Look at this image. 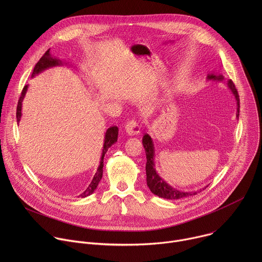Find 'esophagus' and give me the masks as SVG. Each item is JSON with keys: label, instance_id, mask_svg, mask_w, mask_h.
Segmentation results:
<instances>
[{"label": "esophagus", "instance_id": "1", "mask_svg": "<svg viewBox=\"0 0 262 262\" xmlns=\"http://www.w3.org/2000/svg\"><path fill=\"white\" fill-rule=\"evenodd\" d=\"M125 130L128 136H137L140 134V125L134 120L128 121L125 125Z\"/></svg>", "mask_w": 262, "mask_h": 262}]
</instances>
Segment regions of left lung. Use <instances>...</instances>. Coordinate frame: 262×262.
I'll list each match as a JSON object with an SVG mask.
<instances>
[{
    "instance_id": "8db88e82",
    "label": "left lung",
    "mask_w": 262,
    "mask_h": 262,
    "mask_svg": "<svg viewBox=\"0 0 262 262\" xmlns=\"http://www.w3.org/2000/svg\"><path fill=\"white\" fill-rule=\"evenodd\" d=\"M207 81H224V77L222 74H207L206 77ZM228 89L232 92L235 100H236V118L238 119L239 116V96L237 93V90L233 84V82L231 80L227 81L226 83ZM142 143L145 149V154H146V176H147V185L148 188L150 189L151 193H154L155 195L164 198V199H169V200H177V199H182V198H186L189 196H194L197 194V192H184L181 190H177L175 188H173L172 185H170L169 183H167V181H165L157 172L156 169V162H155V156H156V151H155V144L154 141L151 139V137L149 136L148 134H146L143 139H142ZM207 186V185H206ZM204 190V189H203ZM201 191V190H200ZM199 192V191H198Z\"/></svg>"
}]
</instances>
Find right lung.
<instances>
[{
  "label": "right lung",
  "mask_w": 262,
  "mask_h": 262,
  "mask_svg": "<svg viewBox=\"0 0 262 262\" xmlns=\"http://www.w3.org/2000/svg\"><path fill=\"white\" fill-rule=\"evenodd\" d=\"M67 65V63H65V61L63 60H60L56 57H54L50 50L47 51V53L40 58V60L37 62V64L35 65L34 69H33V72H32V76L31 78H34L35 76H37V74L41 73L42 71H45L46 69H49L51 67H54V66H61V65ZM28 85H26L23 89V92H21V95L19 97V100H18V104H17V108H16V121L19 123L20 121V118H21V107H23V100L26 96V93H27V90H28ZM117 139H118V127L117 126H112L110 128L106 129L105 134H104V140H103V147H102V152H101V157H100V161H99V166L97 168V171L96 173L94 174L93 176V179L92 181L90 182V184L88 185V188L85 190L84 193H82L79 197L81 198H85V197H88L90 196L91 194L94 193V191L97 189V185L102 177V168H103V158H104V155L106 154L107 149L117 142Z\"/></svg>",
  "instance_id": "1"
}]
</instances>
